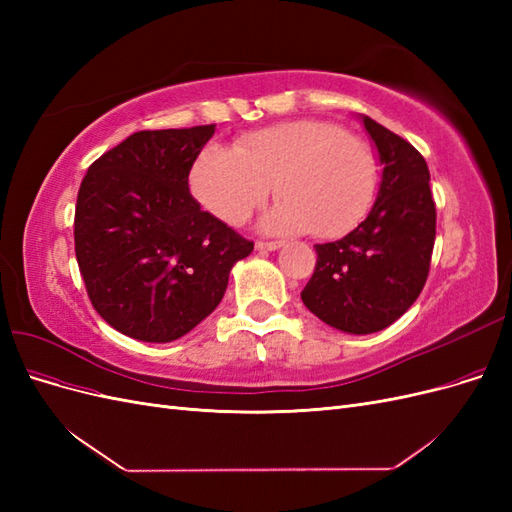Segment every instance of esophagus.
Segmentation results:
<instances>
[{"instance_id": "obj_1", "label": "esophagus", "mask_w": 512, "mask_h": 512, "mask_svg": "<svg viewBox=\"0 0 512 512\" xmlns=\"http://www.w3.org/2000/svg\"><path fill=\"white\" fill-rule=\"evenodd\" d=\"M284 243L282 241H256V250H260V252H275V250H280Z\"/></svg>"}]
</instances>
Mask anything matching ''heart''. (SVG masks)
I'll use <instances>...</instances> for the list:
<instances>
[{"mask_svg": "<svg viewBox=\"0 0 512 512\" xmlns=\"http://www.w3.org/2000/svg\"><path fill=\"white\" fill-rule=\"evenodd\" d=\"M282 200L262 230L342 237L369 213L378 162L363 138L318 119L243 134L232 149L209 145L194 162L192 190L215 218L239 226L271 196Z\"/></svg>", "mask_w": 512, "mask_h": 512, "instance_id": "obj_1", "label": "heart"}]
</instances>
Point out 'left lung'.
Masks as SVG:
<instances>
[{
  "instance_id": "8db88e82",
  "label": "left lung",
  "mask_w": 512,
  "mask_h": 512,
  "mask_svg": "<svg viewBox=\"0 0 512 512\" xmlns=\"http://www.w3.org/2000/svg\"><path fill=\"white\" fill-rule=\"evenodd\" d=\"M361 121L384 166L376 203L346 237L316 245V269L301 292L309 312L352 335L382 331L408 312L436 241L425 158L371 117Z\"/></svg>"
}]
</instances>
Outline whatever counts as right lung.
I'll list each match as a JSON object with an SVG mask.
<instances>
[{"label": "right lung", "mask_w": 512, "mask_h": 512, "mask_svg": "<svg viewBox=\"0 0 512 512\" xmlns=\"http://www.w3.org/2000/svg\"><path fill=\"white\" fill-rule=\"evenodd\" d=\"M215 126L143 130L89 166L74 252L96 312L119 333L166 344L220 305L254 243L203 211L188 177Z\"/></svg>", "instance_id": "add662e5"}]
</instances>
